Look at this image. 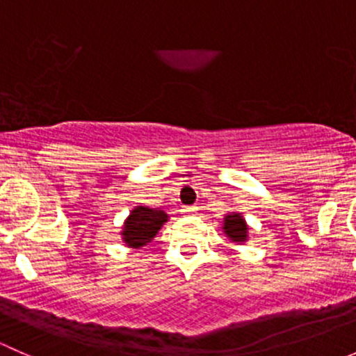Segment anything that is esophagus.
I'll return each mask as SVG.
<instances>
[{"label": "esophagus", "instance_id": "esophagus-1", "mask_svg": "<svg viewBox=\"0 0 356 356\" xmlns=\"http://www.w3.org/2000/svg\"><path fill=\"white\" fill-rule=\"evenodd\" d=\"M196 210H198L196 207H184V208H182V211H184V213H195Z\"/></svg>", "mask_w": 356, "mask_h": 356}]
</instances>
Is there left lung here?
Listing matches in <instances>:
<instances>
[{
	"instance_id": "obj_1",
	"label": "left lung",
	"mask_w": 356,
	"mask_h": 356,
	"mask_svg": "<svg viewBox=\"0 0 356 356\" xmlns=\"http://www.w3.org/2000/svg\"><path fill=\"white\" fill-rule=\"evenodd\" d=\"M222 229H224L225 236H227L232 243H239V245H241V243L248 241V229L250 227H248L246 220L243 218L241 213L232 211V213L225 215Z\"/></svg>"
}]
</instances>
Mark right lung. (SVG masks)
<instances>
[{
  "label": "right lung",
  "mask_w": 356,
  "mask_h": 356,
  "mask_svg": "<svg viewBox=\"0 0 356 356\" xmlns=\"http://www.w3.org/2000/svg\"><path fill=\"white\" fill-rule=\"evenodd\" d=\"M168 220V215L163 210L148 207H136L124 222V231L120 232L122 239L127 246L139 250L141 246L152 243L161 225Z\"/></svg>",
  "instance_id": "add662e5"
}]
</instances>
